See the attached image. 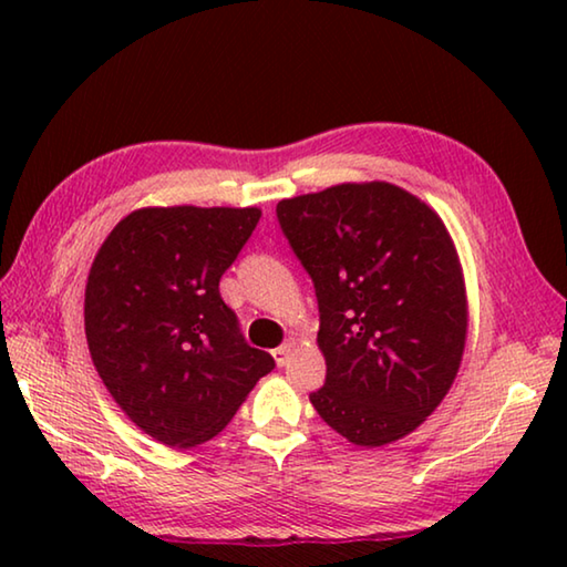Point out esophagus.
<instances>
[{
  "label": "esophagus",
  "instance_id": "obj_1",
  "mask_svg": "<svg viewBox=\"0 0 567 567\" xmlns=\"http://www.w3.org/2000/svg\"><path fill=\"white\" fill-rule=\"evenodd\" d=\"M292 350H295V340H287L285 344H280V348H275L272 350V358H275V362L280 364H287V360H290V354H292Z\"/></svg>",
  "mask_w": 567,
  "mask_h": 567
}]
</instances>
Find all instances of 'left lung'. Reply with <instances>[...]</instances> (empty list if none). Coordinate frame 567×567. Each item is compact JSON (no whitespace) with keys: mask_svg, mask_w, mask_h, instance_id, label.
Wrapping results in <instances>:
<instances>
[{"mask_svg":"<svg viewBox=\"0 0 567 567\" xmlns=\"http://www.w3.org/2000/svg\"><path fill=\"white\" fill-rule=\"evenodd\" d=\"M277 219L318 295L328 375L315 410L354 445L405 437L465 350V282L443 219L390 182L282 199Z\"/></svg>","mask_w":567,"mask_h":567,"instance_id":"obj_1","label":"left lung"}]
</instances>
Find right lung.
Wrapping results in <instances>:
<instances>
[{
	"label": "right lung",
	"instance_id": "1",
	"mask_svg": "<svg viewBox=\"0 0 567 567\" xmlns=\"http://www.w3.org/2000/svg\"><path fill=\"white\" fill-rule=\"evenodd\" d=\"M257 207H145L104 239L84 292L94 368L127 417L159 443L223 433L275 368L247 344L219 277L260 223Z\"/></svg>",
	"mask_w": 567,
	"mask_h": 567
}]
</instances>
